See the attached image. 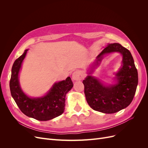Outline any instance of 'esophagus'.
I'll return each mask as SVG.
<instances>
[{
	"mask_svg": "<svg viewBox=\"0 0 148 148\" xmlns=\"http://www.w3.org/2000/svg\"><path fill=\"white\" fill-rule=\"evenodd\" d=\"M83 78V74L81 71H75L72 75V79L73 80H82Z\"/></svg>",
	"mask_w": 148,
	"mask_h": 148,
	"instance_id": "obj_1",
	"label": "esophagus"
}]
</instances>
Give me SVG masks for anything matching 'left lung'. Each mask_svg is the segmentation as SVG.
I'll return each mask as SVG.
<instances>
[{
    "label": "left lung",
    "instance_id": "1",
    "mask_svg": "<svg viewBox=\"0 0 148 148\" xmlns=\"http://www.w3.org/2000/svg\"><path fill=\"white\" fill-rule=\"evenodd\" d=\"M117 52L123 56L122 66L115 74L117 83L104 86L99 79L89 75L83 81L88 104L96 111L114 114L126 108L135 95L138 83V71L131 52L119 43L109 44L96 57L94 66L99 64L103 56Z\"/></svg>",
    "mask_w": 148,
    "mask_h": 148
}]
</instances>
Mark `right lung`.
Here are the masks:
<instances>
[{"instance_id": "1", "label": "right lung", "mask_w": 148, "mask_h": 148, "mask_svg": "<svg viewBox=\"0 0 148 148\" xmlns=\"http://www.w3.org/2000/svg\"><path fill=\"white\" fill-rule=\"evenodd\" d=\"M28 50L14 62L12 69L10 89L12 97L18 107L25 115L40 121H47L56 118L64 112L65 96L73 86L70 77L56 83L46 94L41 97L31 98L21 90L18 75L21 64Z\"/></svg>"}]
</instances>
